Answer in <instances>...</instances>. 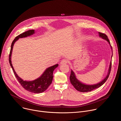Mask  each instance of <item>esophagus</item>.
Here are the masks:
<instances>
[{"label": "esophagus", "instance_id": "1", "mask_svg": "<svg viewBox=\"0 0 121 121\" xmlns=\"http://www.w3.org/2000/svg\"><path fill=\"white\" fill-rule=\"evenodd\" d=\"M68 60L67 59H63L61 60L60 64H67L68 63Z\"/></svg>", "mask_w": 121, "mask_h": 121}]
</instances>
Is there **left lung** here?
Instances as JSON below:
<instances>
[{
  "label": "left lung",
  "mask_w": 121,
  "mask_h": 121,
  "mask_svg": "<svg viewBox=\"0 0 121 121\" xmlns=\"http://www.w3.org/2000/svg\"><path fill=\"white\" fill-rule=\"evenodd\" d=\"M99 36L100 38H102L103 39H104L108 42V43H109L110 45L111 46L112 50V47L111 45V43H110V41H109V39L108 38V37L107 36L106 34L101 33V32H99ZM111 66H112V61H111V62H110L109 68L108 69V72L107 75L106 76V77L102 81L99 82V83L96 84H93V85H87V84H85L82 83L81 82H80L79 80H78L74 72H73V71L72 70H71V74H70V82L72 84V85L74 86V87L77 91H78L80 92H85L91 91H92L93 90H95L97 88H99L106 82V81L107 80V79L110 75L111 70Z\"/></svg>",
  "instance_id": "8db88e82"
}]
</instances>
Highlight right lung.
<instances>
[{
    "label": "right lung",
    "mask_w": 121,
    "mask_h": 121,
    "mask_svg": "<svg viewBox=\"0 0 121 121\" xmlns=\"http://www.w3.org/2000/svg\"><path fill=\"white\" fill-rule=\"evenodd\" d=\"M34 33H35V30H29L20 34L19 35L17 36L14 39L11 45V49L9 55V62L16 78H17V80L19 81L21 85L22 86V87L26 90L30 92L34 93H40L46 91L52 82L53 78V72L55 69L58 66V65H55L46 69V70L44 71L43 74L38 78L32 81H26L23 80L17 75L11 63V55L12 53L13 47L15 42L17 41H18L20 38H25L28 36H31Z\"/></svg>",
    "instance_id": "obj_1"
}]
</instances>
